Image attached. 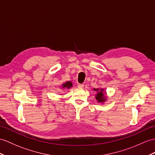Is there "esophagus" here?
<instances>
[{"mask_svg":"<svg viewBox=\"0 0 155 155\" xmlns=\"http://www.w3.org/2000/svg\"><path fill=\"white\" fill-rule=\"evenodd\" d=\"M78 87H79V88H84V84H78Z\"/></svg>","mask_w":155,"mask_h":155,"instance_id":"obj_1","label":"esophagus"}]
</instances>
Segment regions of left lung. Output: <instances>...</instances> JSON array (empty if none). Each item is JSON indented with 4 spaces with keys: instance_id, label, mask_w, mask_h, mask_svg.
<instances>
[{
    "instance_id": "1",
    "label": "left lung",
    "mask_w": 155,
    "mask_h": 155,
    "mask_svg": "<svg viewBox=\"0 0 155 155\" xmlns=\"http://www.w3.org/2000/svg\"><path fill=\"white\" fill-rule=\"evenodd\" d=\"M93 90L97 92L95 96L97 102L104 103L106 101V96H105V93L104 92L103 89H93Z\"/></svg>"
}]
</instances>
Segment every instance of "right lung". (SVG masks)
<instances>
[{
    "label": "right lung",
    "mask_w": 155,
    "mask_h": 155,
    "mask_svg": "<svg viewBox=\"0 0 155 155\" xmlns=\"http://www.w3.org/2000/svg\"><path fill=\"white\" fill-rule=\"evenodd\" d=\"M72 87V83H71V81H66V83H64V84H62V88L70 89V87Z\"/></svg>",
    "instance_id": "add662e5"
}]
</instances>
